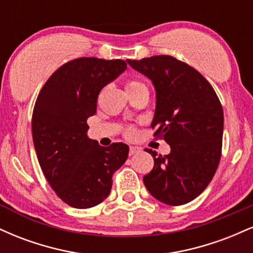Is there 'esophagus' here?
Returning <instances> with one entry per match:
<instances>
[{
    "mask_svg": "<svg viewBox=\"0 0 253 253\" xmlns=\"http://www.w3.org/2000/svg\"><path fill=\"white\" fill-rule=\"evenodd\" d=\"M138 152H140V149H139V147H135V146L129 147V156L135 155V153H138Z\"/></svg>",
    "mask_w": 253,
    "mask_h": 253,
    "instance_id": "1",
    "label": "esophagus"
}]
</instances>
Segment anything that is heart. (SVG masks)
<instances>
[{
  "label": "heart",
  "mask_w": 253,
  "mask_h": 253,
  "mask_svg": "<svg viewBox=\"0 0 253 253\" xmlns=\"http://www.w3.org/2000/svg\"><path fill=\"white\" fill-rule=\"evenodd\" d=\"M141 89H147V86L145 85L143 82H139V81H128L126 84V90H127V92H128V95L134 94V92L139 91V90H141ZM126 135L127 136L134 135V129H133L132 127L127 128Z\"/></svg>",
  "instance_id": "heart-1"
}]
</instances>
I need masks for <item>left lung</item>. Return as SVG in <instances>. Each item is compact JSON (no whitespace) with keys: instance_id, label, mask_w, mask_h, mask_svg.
I'll return each instance as SVG.
<instances>
[{"instance_id":"obj_1","label":"left lung","mask_w":253,"mask_h":253,"mask_svg":"<svg viewBox=\"0 0 253 253\" xmlns=\"http://www.w3.org/2000/svg\"><path fill=\"white\" fill-rule=\"evenodd\" d=\"M152 81L156 110L151 127L170 145V153L157 155L144 184L158 201L181 206L207 188L221 158L223 112L213 86L188 64L171 56L127 60Z\"/></svg>"}]
</instances>
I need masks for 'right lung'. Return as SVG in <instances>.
<instances>
[{"mask_svg":"<svg viewBox=\"0 0 253 253\" xmlns=\"http://www.w3.org/2000/svg\"><path fill=\"white\" fill-rule=\"evenodd\" d=\"M126 69L121 59L77 58L54 71L38 95L32 117L38 161L58 197L74 208L102 202L128 156L126 144L103 147L86 135L101 89Z\"/></svg>","mask_w":253,"mask_h":253,"instance_id":"1","label":"right lung"}]
</instances>
